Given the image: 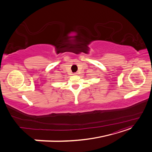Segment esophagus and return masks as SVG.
<instances>
[{
    "mask_svg": "<svg viewBox=\"0 0 152 152\" xmlns=\"http://www.w3.org/2000/svg\"><path fill=\"white\" fill-rule=\"evenodd\" d=\"M73 75H77V73H73Z\"/></svg>",
    "mask_w": 152,
    "mask_h": 152,
    "instance_id": "obj_1",
    "label": "esophagus"
}]
</instances>
